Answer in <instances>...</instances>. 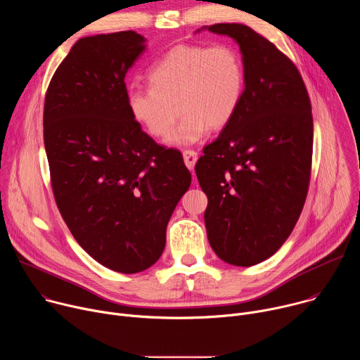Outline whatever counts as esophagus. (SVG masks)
I'll return each instance as SVG.
<instances>
[{
	"label": "esophagus",
	"instance_id": "obj_1",
	"mask_svg": "<svg viewBox=\"0 0 360 360\" xmlns=\"http://www.w3.org/2000/svg\"><path fill=\"white\" fill-rule=\"evenodd\" d=\"M184 161H185V165L189 168V169H193L196 161H198V153L196 150L193 149H186L184 150Z\"/></svg>",
	"mask_w": 360,
	"mask_h": 360
}]
</instances>
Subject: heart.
I'll use <instances>...</instances> for the list:
<instances>
[{"instance_id":"1","label":"heart","mask_w":360,"mask_h":360,"mask_svg":"<svg viewBox=\"0 0 360 360\" xmlns=\"http://www.w3.org/2000/svg\"><path fill=\"white\" fill-rule=\"evenodd\" d=\"M150 86L128 92L132 117L153 136L171 134L175 145L198 142L210 129L224 128L236 114L245 91V67L229 44L178 45L148 74Z\"/></svg>"}]
</instances>
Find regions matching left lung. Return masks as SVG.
<instances>
[{
  "label": "left lung",
  "mask_w": 360,
  "mask_h": 360,
  "mask_svg": "<svg viewBox=\"0 0 360 360\" xmlns=\"http://www.w3.org/2000/svg\"><path fill=\"white\" fill-rule=\"evenodd\" d=\"M240 48L245 91L233 118L195 165L208 196L205 225L222 261L252 266L292 233L311 181L314 120L296 65L242 24H214Z\"/></svg>",
  "instance_id": "8db88e82"
}]
</instances>
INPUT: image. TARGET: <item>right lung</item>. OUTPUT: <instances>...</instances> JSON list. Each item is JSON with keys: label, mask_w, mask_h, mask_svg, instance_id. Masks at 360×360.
<instances>
[{"label": "right lung", "mask_w": 360, "mask_h": 360, "mask_svg": "<svg viewBox=\"0 0 360 360\" xmlns=\"http://www.w3.org/2000/svg\"><path fill=\"white\" fill-rule=\"evenodd\" d=\"M135 31L77 41L48 85L44 143L57 207L75 240L108 269L136 274L164 252L191 172L128 108L125 75L145 49Z\"/></svg>", "instance_id": "obj_1"}]
</instances>
